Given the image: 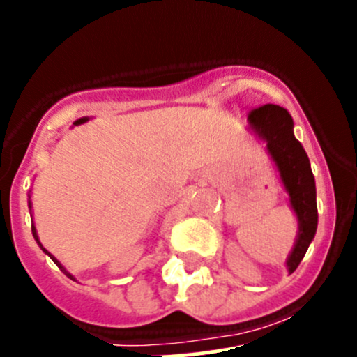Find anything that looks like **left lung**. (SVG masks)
I'll return each mask as SVG.
<instances>
[{"instance_id":"left-lung-1","label":"left lung","mask_w":357,"mask_h":357,"mask_svg":"<svg viewBox=\"0 0 357 357\" xmlns=\"http://www.w3.org/2000/svg\"><path fill=\"white\" fill-rule=\"evenodd\" d=\"M248 122L249 130L266 144V151L278 169L282 186L289 197V207L295 213L298 223L295 244L286 259V268L289 274H293L305 256L317 230L316 179L310 169L309 157L293 132L295 123L288 109L275 105H265L252 109Z\"/></svg>"}]
</instances>
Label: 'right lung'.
Listing matches in <instances>:
<instances>
[{
	"label": "right lung",
	"mask_w": 357,
	"mask_h": 357,
	"mask_svg": "<svg viewBox=\"0 0 357 357\" xmlns=\"http://www.w3.org/2000/svg\"><path fill=\"white\" fill-rule=\"evenodd\" d=\"M85 122H89V116H83V119H78V120H76L75 123H73V126H79V123H85ZM27 206H29V211H31V207H33V204H31V195H29V200H27ZM31 221H33V211H31ZM31 230H33V237H34V241L38 242V245H40V248H41V251H43L45 255H48V256H50V258H52V261H54L55 265H59V268H61V271L64 272V274L68 275L69 279H73V281H76V278H75V275H73V274H69V272L66 271V266L62 265V263L59 261V259L55 258V256L52 255V252H48L47 249L43 248V244H41V242H40V237H38V231H36V227H34V225H31Z\"/></svg>",
	"instance_id": "obj_1"
}]
</instances>
